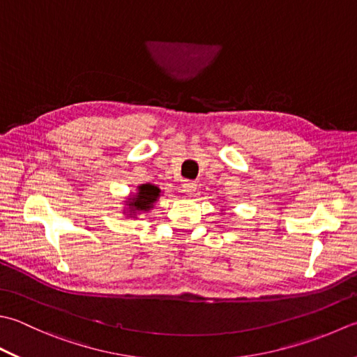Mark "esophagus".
Returning a JSON list of instances; mask_svg holds the SVG:
<instances>
[{
  "label": "esophagus",
  "mask_w": 357,
  "mask_h": 357,
  "mask_svg": "<svg viewBox=\"0 0 357 357\" xmlns=\"http://www.w3.org/2000/svg\"><path fill=\"white\" fill-rule=\"evenodd\" d=\"M197 183L195 181H185V183L183 184V192L185 195H188V197H193L195 192H197Z\"/></svg>",
  "instance_id": "esophagus-1"
}]
</instances>
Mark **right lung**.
Wrapping results in <instances>:
<instances>
[{"label":"right lung","instance_id":"obj_1","mask_svg":"<svg viewBox=\"0 0 357 357\" xmlns=\"http://www.w3.org/2000/svg\"><path fill=\"white\" fill-rule=\"evenodd\" d=\"M160 190L153 184H142L137 188V195L136 197L130 198V212L136 213V212H142V211H149L151 208L153 202H155L159 197Z\"/></svg>","mask_w":357,"mask_h":357}]
</instances>
